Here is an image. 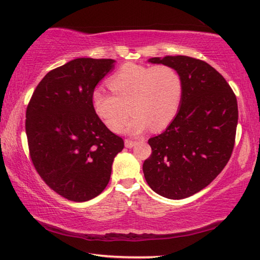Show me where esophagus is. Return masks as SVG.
I'll return each instance as SVG.
<instances>
[{
    "label": "esophagus",
    "mask_w": 260,
    "mask_h": 260,
    "mask_svg": "<svg viewBox=\"0 0 260 260\" xmlns=\"http://www.w3.org/2000/svg\"><path fill=\"white\" fill-rule=\"evenodd\" d=\"M136 144V141L133 140H129V139H126L125 140V147L126 148H133Z\"/></svg>",
    "instance_id": "34e87169"
}]
</instances>
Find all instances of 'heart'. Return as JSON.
<instances>
[{
	"instance_id": "obj_1",
	"label": "heart",
	"mask_w": 260,
	"mask_h": 260,
	"mask_svg": "<svg viewBox=\"0 0 260 260\" xmlns=\"http://www.w3.org/2000/svg\"><path fill=\"white\" fill-rule=\"evenodd\" d=\"M108 86L112 94L96 88L91 104L112 132L121 131L129 112L133 117L125 128L127 133L140 134L150 126L152 131L164 129L173 121L182 102V77L167 64H125L109 79Z\"/></svg>"
}]
</instances>
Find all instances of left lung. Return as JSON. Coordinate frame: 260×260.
<instances>
[{
	"mask_svg": "<svg viewBox=\"0 0 260 260\" xmlns=\"http://www.w3.org/2000/svg\"><path fill=\"white\" fill-rule=\"evenodd\" d=\"M149 61L177 69L183 96L166 131L148 141L152 152L143 162L144 178L166 199H186L209 186L230 160L239 120L236 96L204 60L165 56Z\"/></svg>",
	"mask_w": 260,
	"mask_h": 260,
	"instance_id": "1",
	"label": "left lung"
}]
</instances>
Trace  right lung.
I'll return each instance as SVG.
<instances>
[{
  "label": "right lung",
  "mask_w": 260,
  "mask_h": 260,
  "mask_svg": "<svg viewBox=\"0 0 260 260\" xmlns=\"http://www.w3.org/2000/svg\"><path fill=\"white\" fill-rule=\"evenodd\" d=\"M113 59L77 58L48 72L26 109L29 157L48 187L73 202L94 199L108 186L124 140L95 113L91 93Z\"/></svg>",
  "instance_id": "add662e5"
}]
</instances>
